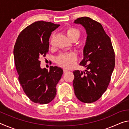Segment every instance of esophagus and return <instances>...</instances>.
Returning <instances> with one entry per match:
<instances>
[{
	"mask_svg": "<svg viewBox=\"0 0 129 129\" xmlns=\"http://www.w3.org/2000/svg\"><path fill=\"white\" fill-rule=\"evenodd\" d=\"M63 72H64V73H67V72H68L69 71H68V70H67V69H63Z\"/></svg>",
	"mask_w": 129,
	"mask_h": 129,
	"instance_id": "obj_1",
	"label": "esophagus"
}]
</instances>
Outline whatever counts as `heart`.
I'll list each match as a JSON object with an SVG mask.
<instances>
[{
	"label": "heart",
	"instance_id": "1",
	"mask_svg": "<svg viewBox=\"0 0 129 129\" xmlns=\"http://www.w3.org/2000/svg\"><path fill=\"white\" fill-rule=\"evenodd\" d=\"M66 33L68 37L71 41L75 39L77 40L80 36V31L75 28L71 27L68 28ZM52 38H53V35L52 36L50 41V43L51 44H52ZM56 61L58 65L65 68H71L75 65L77 61V56L74 53H62L56 58Z\"/></svg>",
	"mask_w": 129,
	"mask_h": 129
}]
</instances>
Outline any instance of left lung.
Here are the masks:
<instances>
[{
  "label": "left lung",
  "instance_id": "1",
  "mask_svg": "<svg viewBox=\"0 0 129 129\" xmlns=\"http://www.w3.org/2000/svg\"><path fill=\"white\" fill-rule=\"evenodd\" d=\"M74 23L82 25L87 34L84 58L80 64L86 69L73 72L74 91L80 101L92 103L101 97L110 81L115 66L114 49L100 23L88 17H80Z\"/></svg>",
  "mask_w": 129,
  "mask_h": 129
}]
</instances>
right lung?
<instances>
[{
	"mask_svg": "<svg viewBox=\"0 0 129 129\" xmlns=\"http://www.w3.org/2000/svg\"><path fill=\"white\" fill-rule=\"evenodd\" d=\"M51 22L36 21L24 28L17 37L14 49L15 64L18 79L24 91L32 102L46 104L56 94V85L63 70L51 67L49 71L41 68V57L49 50L52 32L59 27Z\"/></svg>",
	"mask_w": 129,
	"mask_h": 129,
	"instance_id": "right-lung-1",
	"label": "right lung"
}]
</instances>
